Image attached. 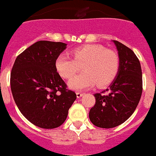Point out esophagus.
Listing matches in <instances>:
<instances>
[{
  "label": "esophagus",
  "instance_id": "34e87169",
  "mask_svg": "<svg viewBox=\"0 0 156 156\" xmlns=\"http://www.w3.org/2000/svg\"><path fill=\"white\" fill-rule=\"evenodd\" d=\"M83 95L82 93H80V92H76V97L77 98H80L81 96Z\"/></svg>",
  "mask_w": 156,
  "mask_h": 156
}]
</instances>
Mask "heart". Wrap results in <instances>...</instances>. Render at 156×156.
Segmentation results:
<instances>
[{
    "mask_svg": "<svg viewBox=\"0 0 156 156\" xmlns=\"http://www.w3.org/2000/svg\"><path fill=\"white\" fill-rule=\"evenodd\" d=\"M73 58L61 53L55 60V68L64 79H70L82 67V72L74 76L68 82L70 89L84 90L94 86L110 85L116 77L120 59L113 51L106 50L101 45H86L71 51Z\"/></svg>",
    "mask_w": 156,
    "mask_h": 156,
    "instance_id": "obj_1",
    "label": "heart"
}]
</instances>
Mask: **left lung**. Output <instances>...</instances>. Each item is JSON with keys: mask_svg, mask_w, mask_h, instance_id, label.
<instances>
[{"mask_svg": "<svg viewBox=\"0 0 156 156\" xmlns=\"http://www.w3.org/2000/svg\"><path fill=\"white\" fill-rule=\"evenodd\" d=\"M118 51L120 66L109 88V95L95 94V104L90 120L101 128H113L128 120L137 107L142 94V71L140 61L122 43L113 41Z\"/></svg>", "mask_w": 156, "mask_h": 156, "instance_id": "left-lung-1", "label": "left lung"}]
</instances>
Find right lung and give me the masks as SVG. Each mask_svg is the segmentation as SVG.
I'll return each mask as SVG.
<instances>
[{"instance_id":"obj_1","label":"right lung","mask_w":156,"mask_h":156,"mask_svg":"<svg viewBox=\"0 0 156 156\" xmlns=\"http://www.w3.org/2000/svg\"><path fill=\"white\" fill-rule=\"evenodd\" d=\"M66 48L62 42L40 41L18 55L11 73V89L21 114L33 125L54 129L64 123L76 99L55 68Z\"/></svg>"}]
</instances>
